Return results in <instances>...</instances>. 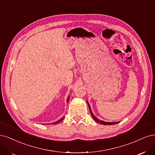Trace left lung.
I'll return each mask as SVG.
<instances>
[{"mask_svg": "<svg viewBox=\"0 0 155 155\" xmlns=\"http://www.w3.org/2000/svg\"><path fill=\"white\" fill-rule=\"evenodd\" d=\"M87 103L88 104V106H89V111H90V113H91V116L93 117V118L97 122H99L100 124H103V125H113V124H118L119 123V122H105V121H103V120H100L98 118H97L94 115L92 111H91V107H90V105H89V102L87 101Z\"/></svg>", "mask_w": 155, "mask_h": 155, "instance_id": "8db88e82", "label": "left lung"}]
</instances>
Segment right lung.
Listing matches in <instances>:
<instances>
[{"instance_id": "right-lung-1", "label": "right lung", "mask_w": 155, "mask_h": 155, "mask_svg": "<svg viewBox=\"0 0 155 155\" xmlns=\"http://www.w3.org/2000/svg\"><path fill=\"white\" fill-rule=\"evenodd\" d=\"M69 97L68 98V99H67V102H68V101H69ZM64 118H61V120H58V121H57V122H53V123H52L53 124H57V123H58V122H61L62 120H64Z\"/></svg>"}]
</instances>
